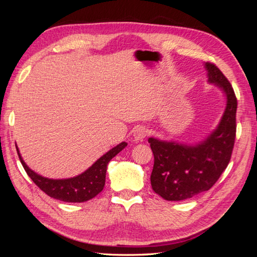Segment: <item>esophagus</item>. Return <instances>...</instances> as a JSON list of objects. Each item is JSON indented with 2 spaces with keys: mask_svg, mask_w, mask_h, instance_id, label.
I'll return each mask as SVG.
<instances>
[{
  "mask_svg": "<svg viewBox=\"0 0 257 257\" xmlns=\"http://www.w3.org/2000/svg\"><path fill=\"white\" fill-rule=\"evenodd\" d=\"M148 135V131L144 126H138L133 132V138L135 142H143Z\"/></svg>",
  "mask_w": 257,
  "mask_h": 257,
  "instance_id": "1",
  "label": "esophagus"
}]
</instances>
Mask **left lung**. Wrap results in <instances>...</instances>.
I'll list each match as a JSON object with an SVG mask.
<instances>
[{
    "mask_svg": "<svg viewBox=\"0 0 257 257\" xmlns=\"http://www.w3.org/2000/svg\"><path fill=\"white\" fill-rule=\"evenodd\" d=\"M208 81L226 96L219 125L205 141L195 145L149 138L154 155L150 177L153 191L166 200H184L211 189L230 161L236 138L237 98L226 77L207 62Z\"/></svg>",
    "mask_w": 257,
    "mask_h": 257,
    "instance_id": "left-lung-1",
    "label": "left lung"
}]
</instances>
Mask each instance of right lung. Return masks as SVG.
Segmentation results:
<instances>
[{"label": "right lung", "mask_w": 257, "mask_h": 257, "mask_svg": "<svg viewBox=\"0 0 257 257\" xmlns=\"http://www.w3.org/2000/svg\"><path fill=\"white\" fill-rule=\"evenodd\" d=\"M126 146L127 144L124 142L119 144L103 157H100L84 173L68 179H49L36 174L32 169H30L23 161L17 146L16 149L19 160L28 176L48 196L66 201V203H83L95 197L98 193L103 191L108 163Z\"/></svg>", "instance_id": "1"}]
</instances>
